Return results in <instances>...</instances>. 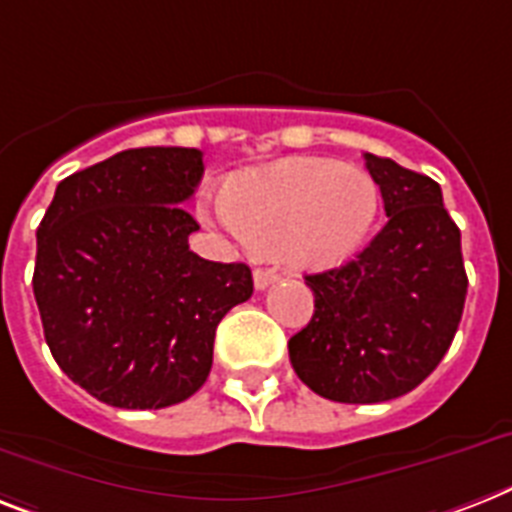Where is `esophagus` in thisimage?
<instances>
[{"instance_id": "34e87169", "label": "esophagus", "mask_w": 512, "mask_h": 512, "mask_svg": "<svg viewBox=\"0 0 512 512\" xmlns=\"http://www.w3.org/2000/svg\"><path fill=\"white\" fill-rule=\"evenodd\" d=\"M278 281V273L273 268H257L255 270V289L257 292H263L268 289L270 284H276Z\"/></svg>"}]
</instances>
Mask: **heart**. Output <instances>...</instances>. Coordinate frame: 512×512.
I'll return each mask as SVG.
<instances>
[{
  "mask_svg": "<svg viewBox=\"0 0 512 512\" xmlns=\"http://www.w3.org/2000/svg\"><path fill=\"white\" fill-rule=\"evenodd\" d=\"M202 213L239 242L278 247L297 268H334L371 234L378 186L355 165L289 157L239 173L228 197L205 194Z\"/></svg>",
  "mask_w": 512,
  "mask_h": 512,
  "instance_id": "heart-1",
  "label": "heart"
}]
</instances>
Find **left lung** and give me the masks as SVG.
<instances>
[{"instance_id":"1","label":"left lung","mask_w":512,"mask_h":512,"mask_svg":"<svg viewBox=\"0 0 512 512\" xmlns=\"http://www.w3.org/2000/svg\"><path fill=\"white\" fill-rule=\"evenodd\" d=\"M386 226L350 263L305 276L315 313L289 339L294 373L326 400L371 405L413 392L463 318L460 228L434 178L365 155Z\"/></svg>"}]
</instances>
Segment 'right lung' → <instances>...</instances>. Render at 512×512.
Segmentation results:
<instances>
[{"label":"right lung","mask_w":512,"mask_h":512,"mask_svg":"<svg viewBox=\"0 0 512 512\" xmlns=\"http://www.w3.org/2000/svg\"><path fill=\"white\" fill-rule=\"evenodd\" d=\"M202 152L126 149L57 184L36 228L33 297L70 381L123 410L189 400L213 368L215 328L252 297L244 263L189 249L184 202Z\"/></svg>","instance_id":"obj_1"}]
</instances>
